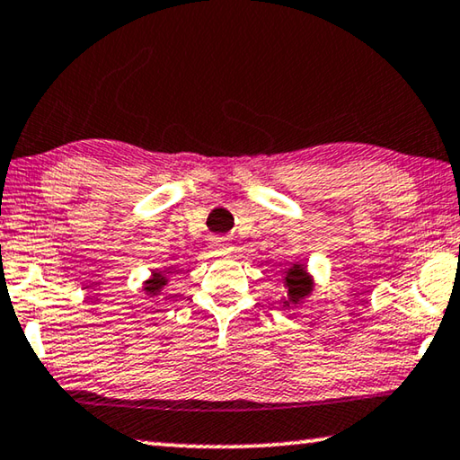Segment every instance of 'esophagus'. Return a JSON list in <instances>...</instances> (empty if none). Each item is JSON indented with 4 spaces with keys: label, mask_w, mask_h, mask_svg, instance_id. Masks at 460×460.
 Segmentation results:
<instances>
[{
    "label": "esophagus",
    "mask_w": 460,
    "mask_h": 460,
    "mask_svg": "<svg viewBox=\"0 0 460 460\" xmlns=\"http://www.w3.org/2000/svg\"><path fill=\"white\" fill-rule=\"evenodd\" d=\"M210 247H213L217 253H229L233 250V245L227 237H215L213 242H210Z\"/></svg>",
    "instance_id": "1"
}]
</instances>
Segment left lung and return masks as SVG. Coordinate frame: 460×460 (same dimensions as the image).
Listing matches in <instances>:
<instances>
[{
	"label": "left lung",
	"instance_id": "1",
	"mask_svg": "<svg viewBox=\"0 0 460 460\" xmlns=\"http://www.w3.org/2000/svg\"><path fill=\"white\" fill-rule=\"evenodd\" d=\"M284 288H287V296L282 298V307H298L305 298L313 293V279L307 272V266L301 261H295L282 276Z\"/></svg>",
	"mask_w": 460,
	"mask_h": 460
}]
</instances>
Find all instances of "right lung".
Here are the masks:
<instances>
[{
  "label": "right lung",
  "mask_w": 460,
  "mask_h": 460,
  "mask_svg": "<svg viewBox=\"0 0 460 460\" xmlns=\"http://www.w3.org/2000/svg\"><path fill=\"white\" fill-rule=\"evenodd\" d=\"M170 272H172V268H164V270H155V272H151L149 279L143 282L145 295H147V296L162 295L164 287L167 282H170Z\"/></svg>",
  "instance_id": "add662e5"
}]
</instances>
